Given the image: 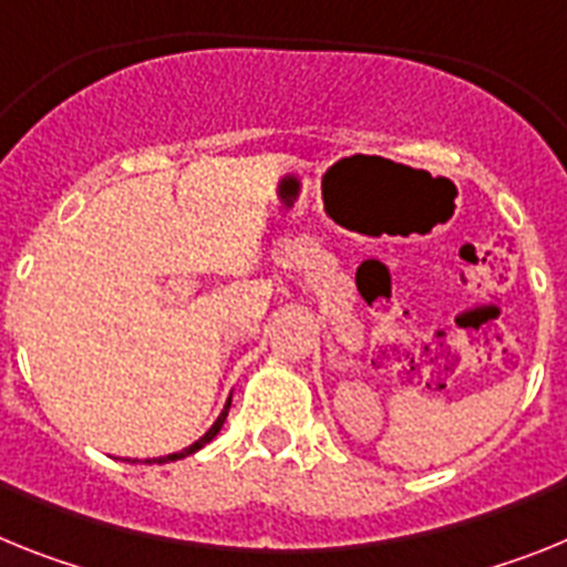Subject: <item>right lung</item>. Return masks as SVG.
I'll use <instances>...</instances> for the list:
<instances>
[{
  "instance_id": "1",
  "label": "right lung",
  "mask_w": 567,
  "mask_h": 567,
  "mask_svg": "<svg viewBox=\"0 0 567 567\" xmlns=\"http://www.w3.org/2000/svg\"><path fill=\"white\" fill-rule=\"evenodd\" d=\"M228 408H230V400H228V405H225V411L219 413V420L214 422V425L208 427V433H205V436H199V440L194 442V445H188L185 447V451H179V454H167V456H156V460H145V465H162V462H176V460H185V456H190V454H196V451H199V447H205L208 445L210 440H214L216 433H219V427L225 425V416H228ZM136 462V460H134Z\"/></svg>"
}]
</instances>
